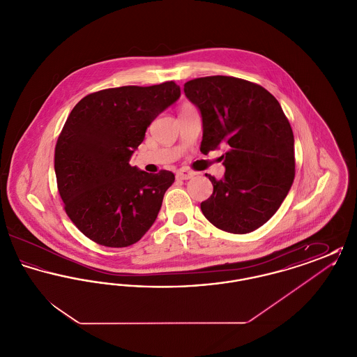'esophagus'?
<instances>
[{"instance_id": "esophagus-1", "label": "esophagus", "mask_w": 357, "mask_h": 357, "mask_svg": "<svg viewBox=\"0 0 357 357\" xmlns=\"http://www.w3.org/2000/svg\"><path fill=\"white\" fill-rule=\"evenodd\" d=\"M195 174L188 170H179L176 172V179L179 181H187V179H191Z\"/></svg>"}]
</instances>
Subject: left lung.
<instances>
[{
    "mask_svg": "<svg viewBox=\"0 0 357 357\" xmlns=\"http://www.w3.org/2000/svg\"><path fill=\"white\" fill-rule=\"evenodd\" d=\"M185 95L202 116L201 151L226 146L225 176L201 204L204 217L227 233L246 234L269 221L294 179V136L280 102L261 85L231 77L190 80Z\"/></svg>",
    "mask_w": 357,
    "mask_h": 357,
    "instance_id": "8db88e82",
    "label": "left lung"
}]
</instances>
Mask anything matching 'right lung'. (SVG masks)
Wrapping results in <instances>:
<instances>
[{"mask_svg": "<svg viewBox=\"0 0 357 357\" xmlns=\"http://www.w3.org/2000/svg\"><path fill=\"white\" fill-rule=\"evenodd\" d=\"M181 96L174 82L86 95L70 111L54 150V172L70 221L96 243L126 248L153 226L171 171L130 165L147 127Z\"/></svg>", "mask_w": 357, "mask_h": 357, "instance_id": "1", "label": "right lung"}]
</instances>
